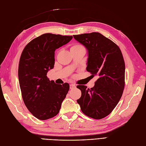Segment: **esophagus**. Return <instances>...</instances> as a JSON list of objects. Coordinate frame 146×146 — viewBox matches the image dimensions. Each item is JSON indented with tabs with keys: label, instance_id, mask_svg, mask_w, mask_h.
I'll return each mask as SVG.
<instances>
[{
	"label": "esophagus",
	"instance_id": "1",
	"mask_svg": "<svg viewBox=\"0 0 146 146\" xmlns=\"http://www.w3.org/2000/svg\"><path fill=\"white\" fill-rule=\"evenodd\" d=\"M76 87V85H74V84H70V89H73V88H75Z\"/></svg>",
	"mask_w": 146,
	"mask_h": 146
}]
</instances>
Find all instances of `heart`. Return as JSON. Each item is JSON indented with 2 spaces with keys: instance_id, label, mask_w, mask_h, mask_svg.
<instances>
[{
  "instance_id": "b5f03b06",
  "label": "heart",
  "mask_w": 146,
  "mask_h": 146,
  "mask_svg": "<svg viewBox=\"0 0 146 146\" xmlns=\"http://www.w3.org/2000/svg\"><path fill=\"white\" fill-rule=\"evenodd\" d=\"M82 49H85L84 47L83 46L80 44H75L73 46H71L70 48V52H74V51H77V50H79Z\"/></svg>"
}]
</instances>
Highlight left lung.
<instances>
[{"label":"left lung","mask_w":146,"mask_h":146,"mask_svg":"<svg viewBox=\"0 0 146 146\" xmlns=\"http://www.w3.org/2000/svg\"><path fill=\"white\" fill-rule=\"evenodd\" d=\"M88 52L86 70L98 80L93 88L77 85L82 92L77 100L82 112L94 119L111 113L119 102L125 87V65L120 48L99 33L74 35Z\"/></svg>","instance_id":"left-lung-1"}]
</instances>
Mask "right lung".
Returning a JSON list of instances; mask_svg holds the SVG:
<instances>
[{
	"instance_id": "1",
	"label": "right lung",
	"mask_w": 146,
	"mask_h": 146,
	"mask_svg": "<svg viewBox=\"0 0 146 146\" xmlns=\"http://www.w3.org/2000/svg\"><path fill=\"white\" fill-rule=\"evenodd\" d=\"M72 36L46 33L28 43L21 53L18 79L23 101L37 119L56 116L69 90V85L55 84L47 77L54 68V52L72 40Z\"/></svg>"
}]
</instances>
